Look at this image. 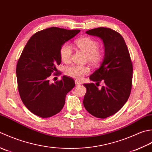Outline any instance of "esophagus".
<instances>
[{
    "instance_id": "obj_1",
    "label": "esophagus",
    "mask_w": 152,
    "mask_h": 152,
    "mask_svg": "<svg viewBox=\"0 0 152 152\" xmlns=\"http://www.w3.org/2000/svg\"><path fill=\"white\" fill-rule=\"evenodd\" d=\"M75 85H80V83L79 81V80H75Z\"/></svg>"
}]
</instances>
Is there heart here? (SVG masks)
Wrapping results in <instances>:
<instances>
[{"label": "heart", "instance_id": "heart-1", "mask_svg": "<svg viewBox=\"0 0 152 152\" xmlns=\"http://www.w3.org/2000/svg\"><path fill=\"white\" fill-rule=\"evenodd\" d=\"M76 46L86 55V60L93 65H98L102 61L104 56L103 50L99 48V43L95 39L89 37H84L77 39L75 42ZM60 57L64 63H69L72 59V48L68 42H65L60 48ZM91 72L88 66L71 65L65 67L64 73L66 75L76 79H82L84 75Z\"/></svg>", "mask_w": 152, "mask_h": 152}]
</instances>
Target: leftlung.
Masks as SVG:
<instances>
[{"mask_svg":"<svg viewBox=\"0 0 152 152\" xmlns=\"http://www.w3.org/2000/svg\"><path fill=\"white\" fill-rule=\"evenodd\" d=\"M88 35L103 40L105 57L100 68L90 76L94 83L84 84L86 92L83 104L86 111L98 118L104 119L119 111L127 101L132 85L133 67L129 49L120 34L107 27L88 30Z\"/></svg>","mask_w":152,"mask_h":152,"instance_id":"1","label":"left lung"}]
</instances>
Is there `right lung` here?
I'll return each mask as SVG.
<instances>
[{"mask_svg":"<svg viewBox=\"0 0 152 152\" xmlns=\"http://www.w3.org/2000/svg\"><path fill=\"white\" fill-rule=\"evenodd\" d=\"M79 32L52 27L34 34L25 46L16 66L18 88L23 104L35 115L45 118L60 112L75 86L71 77L63 76L55 83L49 78L53 73L58 75L61 45Z\"/></svg>","mask_w":152,"mask_h":152,"instance_id":"obj_1","label":"right lung"}]
</instances>
